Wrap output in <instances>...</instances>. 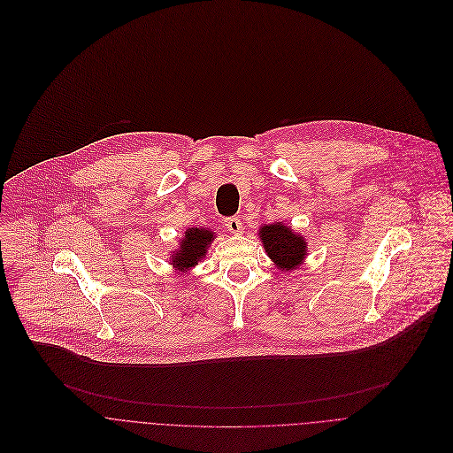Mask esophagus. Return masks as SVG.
<instances>
[{
	"label": "esophagus",
	"instance_id": "esophagus-1",
	"mask_svg": "<svg viewBox=\"0 0 453 453\" xmlns=\"http://www.w3.org/2000/svg\"><path fill=\"white\" fill-rule=\"evenodd\" d=\"M223 225L228 228V232H232V234H239L241 230H242V221L239 219V218H235V216H230V218H225L223 219Z\"/></svg>",
	"mask_w": 453,
	"mask_h": 453
}]
</instances>
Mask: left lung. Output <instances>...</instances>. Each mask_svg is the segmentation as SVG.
<instances>
[{
    "instance_id": "8db88e82",
    "label": "left lung",
    "mask_w": 453,
    "mask_h": 453,
    "mask_svg": "<svg viewBox=\"0 0 453 453\" xmlns=\"http://www.w3.org/2000/svg\"><path fill=\"white\" fill-rule=\"evenodd\" d=\"M260 239L267 255L280 269H295L302 258L307 255L305 241L302 235H296L291 228L279 225H267L260 228Z\"/></svg>"
}]
</instances>
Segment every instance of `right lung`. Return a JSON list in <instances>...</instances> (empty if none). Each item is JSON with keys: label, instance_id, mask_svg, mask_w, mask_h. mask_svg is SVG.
Segmentation results:
<instances>
[{"label": "right lung", "instance_id": "1", "mask_svg": "<svg viewBox=\"0 0 453 453\" xmlns=\"http://www.w3.org/2000/svg\"><path fill=\"white\" fill-rule=\"evenodd\" d=\"M214 234L205 228H189L186 239L176 253H173V264L178 269H188L198 264L200 258L207 253V246L212 242Z\"/></svg>", "mask_w": 453, "mask_h": 453}]
</instances>
